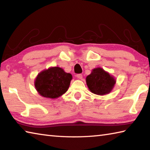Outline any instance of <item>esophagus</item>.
Returning a JSON list of instances; mask_svg holds the SVG:
<instances>
[{
	"instance_id": "1",
	"label": "esophagus",
	"mask_w": 150,
	"mask_h": 150,
	"mask_svg": "<svg viewBox=\"0 0 150 150\" xmlns=\"http://www.w3.org/2000/svg\"><path fill=\"white\" fill-rule=\"evenodd\" d=\"M76 78L79 79H81L82 78H83V76H82V75L81 74H77L76 75Z\"/></svg>"
}]
</instances>
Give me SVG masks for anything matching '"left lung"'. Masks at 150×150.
<instances>
[{
    "instance_id": "obj_1",
    "label": "left lung",
    "mask_w": 150,
    "mask_h": 150,
    "mask_svg": "<svg viewBox=\"0 0 150 150\" xmlns=\"http://www.w3.org/2000/svg\"><path fill=\"white\" fill-rule=\"evenodd\" d=\"M85 79L91 92L100 96L111 93L116 83L114 76L100 67L93 69Z\"/></svg>"
}]
</instances>
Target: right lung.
I'll return each instance as SVG.
<instances>
[{
    "instance_id": "1",
    "label": "right lung",
    "mask_w": 150,
    "mask_h": 150,
    "mask_svg": "<svg viewBox=\"0 0 150 150\" xmlns=\"http://www.w3.org/2000/svg\"><path fill=\"white\" fill-rule=\"evenodd\" d=\"M72 76L60 67H53L40 72L34 81L36 91L42 97L55 99L65 94Z\"/></svg>"
}]
</instances>
